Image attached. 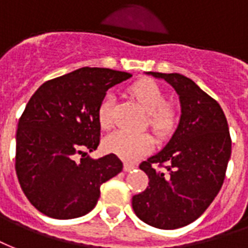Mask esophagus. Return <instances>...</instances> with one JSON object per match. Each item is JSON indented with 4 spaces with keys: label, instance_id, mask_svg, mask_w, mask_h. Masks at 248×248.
Wrapping results in <instances>:
<instances>
[{
    "label": "esophagus",
    "instance_id": "1",
    "mask_svg": "<svg viewBox=\"0 0 248 248\" xmlns=\"http://www.w3.org/2000/svg\"><path fill=\"white\" fill-rule=\"evenodd\" d=\"M135 168H136V165H133V164H129V162H125V164H124V170H125V171L133 170Z\"/></svg>",
    "mask_w": 248,
    "mask_h": 248
}]
</instances>
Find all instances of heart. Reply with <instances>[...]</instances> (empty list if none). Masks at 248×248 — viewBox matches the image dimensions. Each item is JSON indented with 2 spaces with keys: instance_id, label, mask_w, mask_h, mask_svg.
Here are the masks:
<instances>
[{
  "instance_id": "obj_1",
  "label": "heart",
  "mask_w": 248,
  "mask_h": 248,
  "mask_svg": "<svg viewBox=\"0 0 248 248\" xmlns=\"http://www.w3.org/2000/svg\"><path fill=\"white\" fill-rule=\"evenodd\" d=\"M132 96L148 112V124L160 136H165L176 128L177 111L171 104L165 103V93L156 82L151 79L139 80L131 87ZM115 95L107 92L97 108V120L103 128H109L113 122ZM103 145L106 151L115 153L126 160L135 161L151 151L153 139L145 132H128L123 129L111 132L104 137Z\"/></svg>"
}]
</instances>
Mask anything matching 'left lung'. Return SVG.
I'll return each mask as SVG.
<instances>
[{
    "label": "left lung",
    "mask_w": 248,
    "mask_h": 248,
    "mask_svg": "<svg viewBox=\"0 0 248 248\" xmlns=\"http://www.w3.org/2000/svg\"><path fill=\"white\" fill-rule=\"evenodd\" d=\"M148 74L176 90L181 117L169 142L140 164L149 186L133 196L132 207L148 225L174 230L200 218L219 193L231 156L230 132L218 102L191 79Z\"/></svg>",
    "instance_id": "1"
}]
</instances>
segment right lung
<instances>
[{
    "mask_svg": "<svg viewBox=\"0 0 248 248\" xmlns=\"http://www.w3.org/2000/svg\"><path fill=\"white\" fill-rule=\"evenodd\" d=\"M132 75L83 67L43 83L18 122L16 171L37 210L57 219L86 216L100 186L123 170L116 155L88 156L100 142L97 108L106 92Z\"/></svg>",
    "mask_w": 248,
    "mask_h": 248,
    "instance_id": "right-lung-1",
    "label": "right lung"
}]
</instances>
